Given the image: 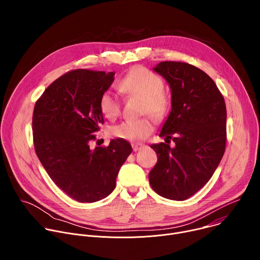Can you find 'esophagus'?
Wrapping results in <instances>:
<instances>
[{"label":"esophagus","instance_id":"obj_1","mask_svg":"<svg viewBox=\"0 0 260 260\" xmlns=\"http://www.w3.org/2000/svg\"><path fill=\"white\" fill-rule=\"evenodd\" d=\"M143 147H144V145H143V144H141V143H134V144H133V149H134V151H135V152H137V151L141 150Z\"/></svg>","mask_w":260,"mask_h":260}]
</instances>
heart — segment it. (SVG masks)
Returning <instances> with one entry per match:
<instances>
[{"instance_id":"heart-1","label":"heart","mask_w":260,"mask_h":260,"mask_svg":"<svg viewBox=\"0 0 260 260\" xmlns=\"http://www.w3.org/2000/svg\"><path fill=\"white\" fill-rule=\"evenodd\" d=\"M118 87L127 95L143 99V114L149 113L157 121L167 117L171 101L164 90L161 77L156 73L145 67H136L120 80ZM100 109L106 118L113 120L120 114L121 104L116 94L107 90L100 98ZM152 132L153 121L150 117L127 119L112 128L114 137L131 142L143 141Z\"/></svg>"}]
</instances>
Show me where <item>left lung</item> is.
I'll list each match as a JSON object with an SVG mask.
<instances>
[{"mask_svg":"<svg viewBox=\"0 0 260 260\" xmlns=\"http://www.w3.org/2000/svg\"><path fill=\"white\" fill-rule=\"evenodd\" d=\"M153 70L170 85L172 110L159 137L172 138L150 147L157 162L149 173L152 189L162 198L185 201L211 179L225 151L226 107L212 78L181 61H161Z\"/></svg>","mask_w":260,"mask_h":260,"instance_id":"1","label":"left lung"}]
</instances>
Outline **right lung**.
I'll return each mask as SVG.
<instances>
[{"instance_id": "right-lung-1", "label": "right lung", "mask_w": 260, "mask_h": 260, "mask_svg": "<svg viewBox=\"0 0 260 260\" xmlns=\"http://www.w3.org/2000/svg\"><path fill=\"white\" fill-rule=\"evenodd\" d=\"M114 72L73 70L53 81L36 102L32 138L37 156L51 180L79 203L105 199L116 186L131 144L111 140L91 149L92 135L104 123L100 98L114 81Z\"/></svg>"}]
</instances>
